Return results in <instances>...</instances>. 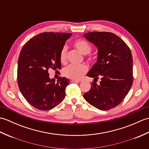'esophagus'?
Masks as SVG:
<instances>
[{
    "label": "esophagus",
    "instance_id": "34e87169",
    "mask_svg": "<svg viewBox=\"0 0 149 149\" xmlns=\"http://www.w3.org/2000/svg\"><path fill=\"white\" fill-rule=\"evenodd\" d=\"M72 83H80V82H81L80 80H76V79H72Z\"/></svg>",
    "mask_w": 149,
    "mask_h": 149
}]
</instances>
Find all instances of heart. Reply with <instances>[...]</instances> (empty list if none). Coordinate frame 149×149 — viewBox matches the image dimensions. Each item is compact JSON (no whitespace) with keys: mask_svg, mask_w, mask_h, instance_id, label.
Returning a JSON list of instances; mask_svg holds the SVG:
<instances>
[{"mask_svg":"<svg viewBox=\"0 0 149 149\" xmlns=\"http://www.w3.org/2000/svg\"><path fill=\"white\" fill-rule=\"evenodd\" d=\"M74 47L78 49L83 54H88L91 50V46L86 40L83 39L76 40L74 42ZM66 52L67 49L66 46H63L60 51L59 59L61 63H65L66 59ZM88 71V67L84 64L75 65H69L63 70V74L65 77L73 79H79L82 76Z\"/></svg>","mask_w":149,"mask_h":149,"instance_id":"heart-1","label":"heart"}]
</instances>
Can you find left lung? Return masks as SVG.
<instances>
[{"mask_svg": "<svg viewBox=\"0 0 149 149\" xmlns=\"http://www.w3.org/2000/svg\"><path fill=\"white\" fill-rule=\"evenodd\" d=\"M84 36L98 49L97 61L87 76L98 79L92 82L84 99L96 108L106 111L121 103L133 82L132 57L130 49L119 36L109 32H91Z\"/></svg>", "mask_w": 149, "mask_h": 149, "instance_id": "left-lung-1", "label": "left lung"}]
</instances>
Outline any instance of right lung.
Segmentation results:
<instances>
[{
	"label": "right lung",
	"mask_w": 149,
	"mask_h": 149,
	"mask_svg": "<svg viewBox=\"0 0 149 149\" xmlns=\"http://www.w3.org/2000/svg\"><path fill=\"white\" fill-rule=\"evenodd\" d=\"M71 33L45 32L25 43L18 61V85L22 95L35 108L52 109L65 97L70 81L59 77L56 82L48 70L61 68L60 51Z\"/></svg>",
	"instance_id": "add662e5"
}]
</instances>
